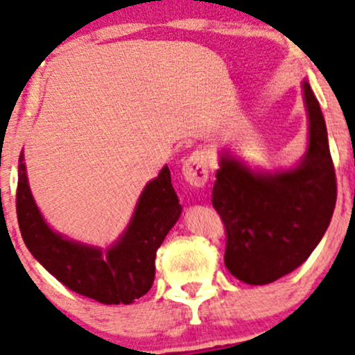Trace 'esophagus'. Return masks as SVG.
Masks as SVG:
<instances>
[{"instance_id": "1", "label": "esophagus", "mask_w": 355, "mask_h": 355, "mask_svg": "<svg viewBox=\"0 0 355 355\" xmlns=\"http://www.w3.org/2000/svg\"><path fill=\"white\" fill-rule=\"evenodd\" d=\"M185 180L193 187H202L209 178V157L205 151L197 150L182 165Z\"/></svg>"}]
</instances>
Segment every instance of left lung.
<instances>
[{
    "label": "left lung",
    "mask_w": 355,
    "mask_h": 355,
    "mask_svg": "<svg viewBox=\"0 0 355 355\" xmlns=\"http://www.w3.org/2000/svg\"><path fill=\"white\" fill-rule=\"evenodd\" d=\"M309 150L297 168L252 171L224 153L212 205L225 225L224 263L248 285H268L297 270L325 234L337 182L320 104L303 83Z\"/></svg>",
    "instance_id": "obj_1"
}]
</instances>
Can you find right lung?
<instances>
[{
	"label": "right lung",
	"mask_w": 355,
	"mask_h": 355,
	"mask_svg": "<svg viewBox=\"0 0 355 355\" xmlns=\"http://www.w3.org/2000/svg\"><path fill=\"white\" fill-rule=\"evenodd\" d=\"M182 214L168 166L141 192L130 225L103 254L99 248L70 241L46 225L26 178L23 151L18 159L17 216L33 258L69 290L104 305H130L150 291L155 258Z\"/></svg>",
	"instance_id": "obj_1"
}]
</instances>
